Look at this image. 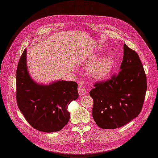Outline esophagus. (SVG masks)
<instances>
[{"mask_svg": "<svg viewBox=\"0 0 158 158\" xmlns=\"http://www.w3.org/2000/svg\"><path fill=\"white\" fill-rule=\"evenodd\" d=\"M78 92H79V94L80 96H83L87 93V90H86L85 86L82 81H81V82L79 83Z\"/></svg>", "mask_w": 158, "mask_h": 158, "instance_id": "esophagus-1", "label": "esophagus"}]
</instances>
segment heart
Masks as SVG:
<instances>
[{
  "label": "heart",
  "mask_w": 158,
  "mask_h": 158,
  "mask_svg": "<svg viewBox=\"0 0 158 158\" xmlns=\"http://www.w3.org/2000/svg\"><path fill=\"white\" fill-rule=\"evenodd\" d=\"M97 56L92 58L89 60L92 64L88 68V73L93 79L102 81L107 79L111 73L114 66V58L112 56H107L94 62Z\"/></svg>",
  "instance_id": "b5f03b06"
}]
</instances>
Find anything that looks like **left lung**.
<instances>
[{"mask_svg": "<svg viewBox=\"0 0 158 158\" xmlns=\"http://www.w3.org/2000/svg\"><path fill=\"white\" fill-rule=\"evenodd\" d=\"M118 73L98 82L90 92L94 100L92 116L103 129L120 127L139 114L147 89V77L138 54L124 45Z\"/></svg>", "mask_w": 158, "mask_h": 158, "instance_id": "1", "label": "left lung"}]
</instances>
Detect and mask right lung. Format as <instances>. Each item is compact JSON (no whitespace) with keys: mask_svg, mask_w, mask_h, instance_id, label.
Instances as JSON below:
<instances>
[{"mask_svg":"<svg viewBox=\"0 0 158 158\" xmlns=\"http://www.w3.org/2000/svg\"><path fill=\"white\" fill-rule=\"evenodd\" d=\"M77 84L58 80L49 85L38 84L28 72L27 49L16 72L17 106L30 125L43 132L61 130L69 120V104L79 97Z\"/></svg>","mask_w":158,"mask_h":158,"instance_id":"add662e5","label":"right lung"}]
</instances>
